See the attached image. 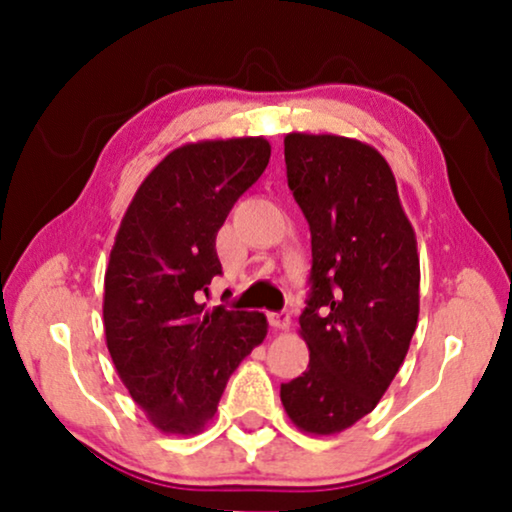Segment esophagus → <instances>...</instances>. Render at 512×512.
<instances>
[{"label": "esophagus", "mask_w": 512, "mask_h": 512, "mask_svg": "<svg viewBox=\"0 0 512 512\" xmlns=\"http://www.w3.org/2000/svg\"><path fill=\"white\" fill-rule=\"evenodd\" d=\"M268 321H270V326L275 328V331H286V328L291 326L289 312H270Z\"/></svg>", "instance_id": "obj_1"}]
</instances>
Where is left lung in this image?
Instances as JSON below:
<instances>
[{"label":"left lung","instance_id":"8db88e82","mask_svg":"<svg viewBox=\"0 0 512 512\" xmlns=\"http://www.w3.org/2000/svg\"><path fill=\"white\" fill-rule=\"evenodd\" d=\"M286 177L312 233V293L300 314L310 366L282 384L300 431L335 436L380 403L419 317L415 228L394 172L352 137L289 132Z\"/></svg>","mask_w":512,"mask_h":512}]
</instances>
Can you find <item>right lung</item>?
Listing matches in <instances>:
<instances>
[{"instance_id": "1", "label": "right lung", "mask_w": 512, "mask_h": 512, "mask_svg": "<svg viewBox=\"0 0 512 512\" xmlns=\"http://www.w3.org/2000/svg\"><path fill=\"white\" fill-rule=\"evenodd\" d=\"M270 160L265 137L202 139L167 153L125 209L104 272V338L149 422L195 436L228 377L268 335L263 312L207 310L216 233Z\"/></svg>"}]
</instances>
